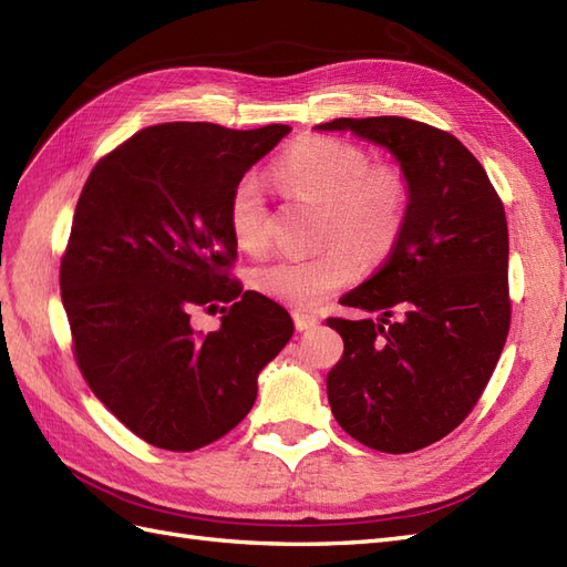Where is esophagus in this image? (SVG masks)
Here are the masks:
<instances>
[{"mask_svg":"<svg viewBox=\"0 0 567 567\" xmlns=\"http://www.w3.org/2000/svg\"><path fill=\"white\" fill-rule=\"evenodd\" d=\"M295 326H297L299 332H301V330H311V328L318 326V318H313V316H309V313L295 311Z\"/></svg>","mask_w":567,"mask_h":567,"instance_id":"34e87169","label":"esophagus"}]
</instances>
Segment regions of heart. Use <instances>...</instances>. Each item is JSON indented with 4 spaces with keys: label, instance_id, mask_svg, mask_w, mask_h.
<instances>
[{
    "label": "heart",
    "instance_id": "heart-1",
    "mask_svg": "<svg viewBox=\"0 0 567 567\" xmlns=\"http://www.w3.org/2000/svg\"><path fill=\"white\" fill-rule=\"evenodd\" d=\"M272 179L289 196L321 206L318 239L323 251L307 258H278L258 266L251 282L260 295L295 309H316L354 280L361 260L375 264L393 249L408 208V179L390 163H369L357 145L309 136L297 141L272 165ZM231 239L246 254L268 246V210L251 179L229 198ZM355 250L352 252L351 249Z\"/></svg>",
    "mask_w": 567,
    "mask_h": 567
}]
</instances>
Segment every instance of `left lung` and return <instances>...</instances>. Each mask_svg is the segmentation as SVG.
<instances>
[{"mask_svg":"<svg viewBox=\"0 0 567 567\" xmlns=\"http://www.w3.org/2000/svg\"><path fill=\"white\" fill-rule=\"evenodd\" d=\"M321 132L381 145L408 179L400 237L381 270L340 303L369 313L328 318L344 352L328 373L338 424L381 453H414L467 416L511 328L507 223L484 167L441 128L404 117H340Z\"/></svg>","mask_w":567,"mask_h":567,"instance_id":"left-lung-1","label":"left lung"}]
</instances>
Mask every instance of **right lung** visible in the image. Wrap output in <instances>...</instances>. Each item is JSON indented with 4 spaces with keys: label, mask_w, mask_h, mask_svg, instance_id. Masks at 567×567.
<instances>
[{
    "label": "right lung",
    "mask_w": 567,
    "mask_h": 567,
    "mask_svg": "<svg viewBox=\"0 0 567 567\" xmlns=\"http://www.w3.org/2000/svg\"><path fill=\"white\" fill-rule=\"evenodd\" d=\"M289 132L148 126L83 186L60 270L76 364L95 398L155 447L192 453L223 439L292 338L278 301L229 278L227 220L235 186ZM196 308L220 310L221 328L194 331Z\"/></svg>",
    "instance_id": "right-lung-1"
}]
</instances>
